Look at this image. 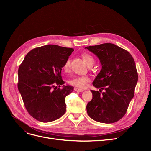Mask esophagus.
<instances>
[{
    "label": "esophagus",
    "instance_id": "1",
    "mask_svg": "<svg viewBox=\"0 0 151 151\" xmlns=\"http://www.w3.org/2000/svg\"><path fill=\"white\" fill-rule=\"evenodd\" d=\"M74 91H77V92H83L84 89H81V88H74Z\"/></svg>",
    "mask_w": 151,
    "mask_h": 151
}]
</instances>
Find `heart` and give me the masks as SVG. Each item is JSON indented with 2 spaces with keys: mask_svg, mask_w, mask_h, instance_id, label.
<instances>
[{
  "mask_svg": "<svg viewBox=\"0 0 151 151\" xmlns=\"http://www.w3.org/2000/svg\"><path fill=\"white\" fill-rule=\"evenodd\" d=\"M82 57L84 59V60L88 64V66H92L94 64L95 59L93 56L91 55L84 53L82 55ZM70 60L67 59L65 62L64 64L63 65V70L65 72H68L70 68ZM90 77L88 76H74L68 81V84L72 86H74L78 88H84L89 82L90 81Z\"/></svg>",
  "mask_w": 151,
  "mask_h": 151,
  "instance_id": "heart-1",
  "label": "heart"
}]
</instances>
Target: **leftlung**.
<instances>
[{"instance_id":"left-lung-1","label":"left lung","mask_w":151,"mask_h":151,"mask_svg":"<svg viewBox=\"0 0 151 151\" xmlns=\"http://www.w3.org/2000/svg\"><path fill=\"white\" fill-rule=\"evenodd\" d=\"M86 48L97 55L102 65L93 83L100 88V92L91 91L93 99L87 104V112L97 122H116L125 115L134 96L138 81L135 61L129 52L115 44L103 43Z\"/></svg>"}]
</instances>
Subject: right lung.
Segmentation results:
<instances>
[{"instance_id": "right-lung-1", "label": "right lung", "mask_w": 151, "mask_h": 151, "mask_svg": "<svg viewBox=\"0 0 151 151\" xmlns=\"http://www.w3.org/2000/svg\"><path fill=\"white\" fill-rule=\"evenodd\" d=\"M74 49L47 45L29 52L18 68L17 88L27 111L35 119L50 122L66 111L65 98L74 88L65 83L62 68Z\"/></svg>"}]
</instances>
